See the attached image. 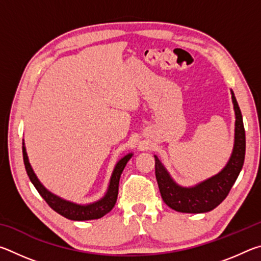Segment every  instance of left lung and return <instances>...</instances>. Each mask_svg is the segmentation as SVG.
I'll list each match as a JSON object with an SVG mask.
<instances>
[{
    "mask_svg": "<svg viewBox=\"0 0 261 261\" xmlns=\"http://www.w3.org/2000/svg\"><path fill=\"white\" fill-rule=\"evenodd\" d=\"M230 92L236 118L235 139L231 155L221 171L192 187H183L175 182L159 158L154 155L159 190L163 201L170 208L180 213H206L214 210L226 199L233 183L236 182L245 158V130L235 94L232 90Z\"/></svg>",
    "mask_w": 261,
    "mask_h": 261,
    "instance_id": "1",
    "label": "left lung"
}]
</instances>
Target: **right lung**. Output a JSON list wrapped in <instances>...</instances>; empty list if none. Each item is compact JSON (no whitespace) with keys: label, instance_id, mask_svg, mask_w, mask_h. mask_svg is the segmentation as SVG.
Wrapping results in <instances>:
<instances>
[{"label":"right lung","instance_id":"obj_1","mask_svg":"<svg viewBox=\"0 0 261 261\" xmlns=\"http://www.w3.org/2000/svg\"><path fill=\"white\" fill-rule=\"evenodd\" d=\"M132 155H134V153H127L126 155L121 158L120 160L116 162L112 176H110L107 191H106L102 198H100V199L96 201L90 202V204H77V202L61 198L60 196H57V194L50 192L46 187H43V184L37 177V175H35L33 168L29 161L28 152H26L25 143L23 139L24 165L31 182L34 185V188L38 190V192L40 193V196L46 200L47 204L49 205L56 213H59L62 216H64V218L73 221H87L100 219L113 210V207L116 204L117 200L118 184H120V177L122 175V171L126 166L127 161L132 158Z\"/></svg>","mask_w":261,"mask_h":261}]
</instances>
